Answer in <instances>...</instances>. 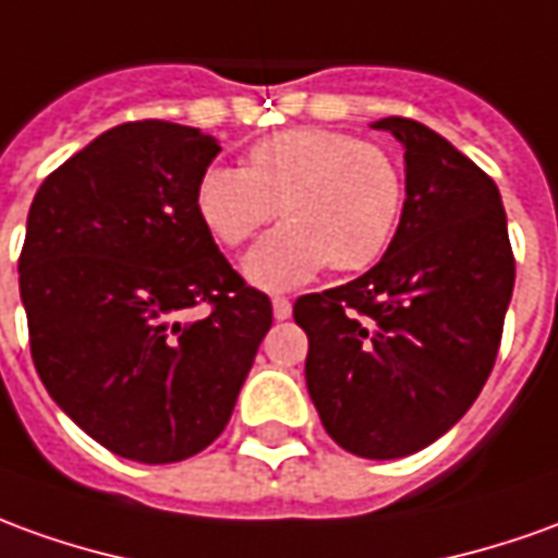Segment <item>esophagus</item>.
Listing matches in <instances>:
<instances>
[{
    "mask_svg": "<svg viewBox=\"0 0 558 558\" xmlns=\"http://www.w3.org/2000/svg\"><path fill=\"white\" fill-rule=\"evenodd\" d=\"M272 316L279 318V322H286V318L291 316V301L282 298V294H276V298H272Z\"/></svg>",
    "mask_w": 558,
    "mask_h": 558,
    "instance_id": "esophagus-1",
    "label": "esophagus"
}]
</instances>
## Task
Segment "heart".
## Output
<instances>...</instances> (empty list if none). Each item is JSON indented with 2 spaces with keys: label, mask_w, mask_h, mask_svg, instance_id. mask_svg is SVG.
<instances>
[{
  "label": "heart",
  "mask_w": 558,
  "mask_h": 558,
  "mask_svg": "<svg viewBox=\"0 0 558 558\" xmlns=\"http://www.w3.org/2000/svg\"><path fill=\"white\" fill-rule=\"evenodd\" d=\"M403 206L398 163L359 136L301 126L257 140L245 169L209 167L197 182V215L215 240L240 248L286 218L248 252L242 270L260 288H291L325 264L352 272L389 248Z\"/></svg>",
  "instance_id": "1"
}]
</instances>
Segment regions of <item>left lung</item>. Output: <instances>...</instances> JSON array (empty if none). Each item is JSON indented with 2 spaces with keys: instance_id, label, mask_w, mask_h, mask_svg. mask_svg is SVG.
<instances>
[{
  "instance_id": "1",
  "label": "left lung",
  "mask_w": 558,
  "mask_h": 558,
  "mask_svg": "<svg viewBox=\"0 0 558 558\" xmlns=\"http://www.w3.org/2000/svg\"><path fill=\"white\" fill-rule=\"evenodd\" d=\"M403 145L407 199L383 260L303 294L306 389L325 432L361 459H403L477 401L501 345L513 248L489 175L410 118H383Z\"/></svg>"
}]
</instances>
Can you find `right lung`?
I'll use <instances>...</instances> for the list:
<instances>
[{
  "label": "right lung",
  "instance_id": "right-lung-1",
  "mask_svg": "<svg viewBox=\"0 0 558 558\" xmlns=\"http://www.w3.org/2000/svg\"><path fill=\"white\" fill-rule=\"evenodd\" d=\"M221 145L197 126H111L41 182L21 301L57 407L121 459L182 462L230 422L272 303L197 215Z\"/></svg>",
  "mask_w": 558,
  "mask_h": 558
}]
</instances>
